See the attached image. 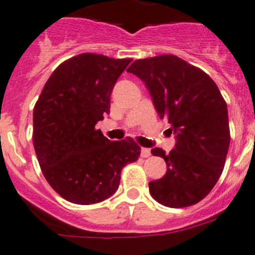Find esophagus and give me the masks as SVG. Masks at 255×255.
<instances>
[{"mask_svg":"<svg viewBox=\"0 0 255 255\" xmlns=\"http://www.w3.org/2000/svg\"><path fill=\"white\" fill-rule=\"evenodd\" d=\"M150 149L141 148V156H143V158H148V156H150Z\"/></svg>","mask_w":255,"mask_h":255,"instance_id":"obj_1","label":"esophagus"}]
</instances>
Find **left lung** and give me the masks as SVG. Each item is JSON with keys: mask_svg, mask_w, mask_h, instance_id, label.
Masks as SVG:
<instances>
[{"mask_svg": "<svg viewBox=\"0 0 255 255\" xmlns=\"http://www.w3.org/2000/svg\"><path fill=\"white\" fill-rule=\"evenodd\" d=\"M144 82L160 119L170 124L176 145L162 156L167 173L149 182L151 197L167 207L192 206L214 188L230 144L228 106L204 71L172 54L135 60L128 71Z\"/></svg>", "mask_w": 255, "mask_h": 255, "instance_id": "8db88e82", "label": "left lung"}]
</instances>
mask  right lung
Returning a JSON list of instances; mask_svg holds the SVG:
<instances>
[{
    "mask_svg": "<svg viewBox=\"0 0 255 255\" xmlns=\"http://www.w3.org/2000/svg\"><path fill=\"white\" fill-rule=\"evenodd\" d=\"M131 62L83 53L65 60L46 81L32 114V143L43 174L64 200L92 205L116 192L120 173L136 162L130 137L111 141L96 124L110 114V96Z\"/></svg>",
    "mask_w": 255,
    "mask_h": 255,
    "instance_id": "right-lung-1",
    "label": "right lung"
}]
</instances>
